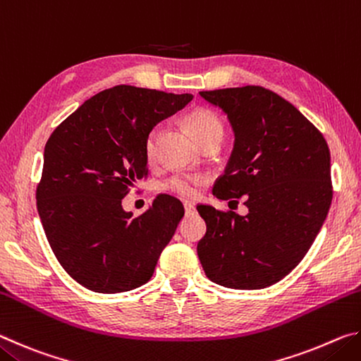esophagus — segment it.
Wrapping results in <instances>:
<instances>
[{
  "label": "esophagus",
  "mask_w": 361,
  "mask_h": 361,
  "mask_svg": "<svg viewBox=\"0 0 361 361\" xmlns=\"http://www.w3.org/2000/svg\"><path fill=\"white\" fill-rule=\"evenodd\" d=\"M185 213H186V215H192V213H194V204L192 202H185Z\"/></svg>",
  "instance_id": "34e87169"
}]
</instances>
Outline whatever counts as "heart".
I'll return each mask as SVG.
<instances>
[{"label":"heart","instance_id":"b5f03b06","mask_svg":"<svg viewBox=\"0 0 361 361\" xmlns=\"http://www.w3.org/2000/svg\"><path fill=\"white\" fill-rule=\"evenodd\" d=\"M186 126L191 135L195 138L200 146H202L207 140L213 137L221 135L223 137V126L219 122L218 116L212 113L210 109H194L188 114ZM156 140H157V129H152L145 142V156L146 161L149 164H154L156 161ZM205 183L202 175H192V173H175L162 183V189L166 192L175 194L178 197L185 199H194L197 197L200 191V186Z\"/></svg>","mask_w":361,"mask_h":361}]
</instances>
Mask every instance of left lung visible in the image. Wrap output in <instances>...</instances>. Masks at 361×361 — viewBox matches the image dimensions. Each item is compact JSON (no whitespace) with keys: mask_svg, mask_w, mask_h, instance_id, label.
Listing matches in <instances>:
<instances>
[{"mask_svg":"<svg viewBox=\"0 0 361 361\" xmlns=\"http://www.w3.org/2000/svg\"><path fill=\"white\" fill-rule=\"evenodd\" d=\"M228 114L234 149L213 186L221 200L247 195L245 216L199 205L207 232L197 255L212 282L261 290L309 252L333 199L331 157L319 129L272 90L245 85L199 92Z\"/></svg>","mask_w":361,"mask_h":361,"instance_id":"left-lung-1","label":"left lung"}]
</instances>
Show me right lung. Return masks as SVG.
I'll list each match as a JSON object with an SVG mask.
<instances>
[{
    "mask_svg": "<svg viewBox=\"0 0 361 361\" xmlns=\"http://www.w3.org/2000/svg\"><path fill=\"white\" fill-rule=\"evenodd\" d=\"M191 94L116 85L85 100L49 137L36 205L54 255L68 276L97 293L145 285L185 215L159 194L137 218L122 199L148 175L145 142Z\"/></svg>",
    "mask_w": 361,
    "mask_h": 361,
    "instance_id": "1",
    "label": "right lung"
}]
</instances>
